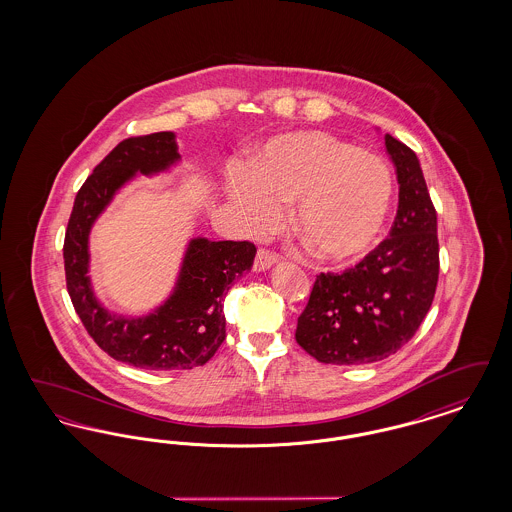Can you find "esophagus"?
<instances>
[{
  "label": "esophagus",
  "instance_id": "esophagus-1",
  "mask_svg": "<svg viewBox=\"0 0 512 512\" xmlns=\"http://www.w3.org/2000/svg\"><path fill=\"white\" fill-rule=\"evenodd\" d=\"M278 261H280V257L274 251L259 249L257 257H255V263H253V270L255 272H265L268 268L274 267Z\"/></svg>",
  "mask_w": 512,
  "mask_h": 512
}]
</instances>
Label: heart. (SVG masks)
<instances>
[{"label":"heart","mask_w":512,"mask_h":512,"mask_svg":"<svg viewBox=\"0 0 512 512\" xmlns=\"http://www.w3.org/2000/svg\"><path fill=\"white\" fill-rule=\"evenodd\" d=\"M226 195L245 232L276 228L282 205L317 257L355 261L382 234L390 213L393 178L388 163L320 130L278 134L255 151L249 171L228 172Z\"/></svg>","instance_id":"heart-1"}]
</instances>
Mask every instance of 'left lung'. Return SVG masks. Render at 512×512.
I'll use <instances>...</instances> for the list:
<instances>
[{
    "mask_svg": "<svg viewBox=\"0 0 512 512\" xmlns=\"http://www.w3.org/2000/svg\"><path fill=\"white\" fill-rule=\"evenodd\" d=\"M399 207L384 240L341 274H320L297 320L295 340L324 365H370L411 340L438 286V217L420 161L386 134Z\"/></svg>",
    "mask_w": 512,
    "mask_h": 512,
    "instance_id": "left-lung-1",
    "label": "left lung"
}]
</instances>
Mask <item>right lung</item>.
<instances>
[{"label":"right lung","instance_id":"1","mask_svg":"<svg viewBox=\"0 0 512 512\" xmlns=\"http://www.w3.org/2000/svg\"><path fill=\"white\" fill-rule=\"evenodd\" d=\"M180 163L174 132L128 138L115 147L74 199L65 234V274L74 311L88 334L113 359L146 370L203 366L226 338L222 297L253 267L255 245L192 238L169 297L151 313L128 317L109 311L90 278V234L122 188L138 178L169 172Z\"/></svg>","mask_w":512,"mask_h":512}]
</instances>
